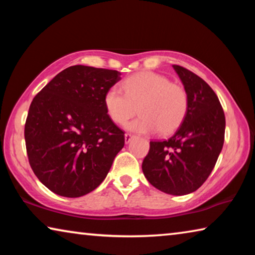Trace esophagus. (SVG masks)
<instances>
[{"label": "esophagus", "mask_w": 255, "mask_h": 255, "mask_svg": "<svg viewBox=\"0 0 255 255\" xmlns=\"http://www.w3.org/2000/svg\"><path fill=\"white\" fill-rule=\"evenodd\" d=\"M133 138H135V136L133 135H130V133H125V143L129 144L131 141V139H133Z\"/></svg>", "instance_id": "34e87169"}]
</instances>
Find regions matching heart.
I'll list each match as a JSON object with an SVG mask.
<instances>
[{
  "mask_svg": "<svg viewBox=\"0 0 255 255\" xmlns=\"http://www.w3.org/2000/svg\"><path fill=\"white\" fill-rule=\"evenodd\" d=\"M125 95L116 88L107 90L103 105L112 122L124 125L136 114L140 116L127 125L129 130L150 133L158 129L167 135L176 130L187 116L188 93L182 85L154 72H139L123 82Z\"/></svg>",
  "mask_w": 255,
  "mask_h": 255,
  "instance_id": "1",
  "label": "heart"
}]
</instances>
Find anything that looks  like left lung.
Returning <instances> with one entry per match:
<instances>
[{"label": "left lung", "instance_id": "left-lung-1", "mask_svg": "<svg viewBox=\"0 0 255 255\" xmlns=\"http://www.w3.org/2000/svg\"><path fill=\"white\" fill-rule=\"evenodd\" d=\"M173 68L188 93L187 116L169 139L150 141L141 169L153 187L184 196L199 189L213 171L224 145L225 115L201 77L179 65Z\"/></svg>", "mask_w": 255, "mask_h": 255}]
</instances>
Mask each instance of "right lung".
<instances>
[{
	"label": "right lung",
	"instance_id": "1",
	"mask_svg": "<svg viewBox=\"0 0 255 255\" xmlns=\"http://www.w3.org/2000/svg\"><path fill=\"white\" fill-rule=\"evenodd\" d=\"M118 71L75 65L56 75L30 105L24 139L30 166L62 197L93 191L125 145L103 97L122 80Z\"/></svg>",
	"mask_w": 255,
	"mask_h": 255
}]
</instances>
